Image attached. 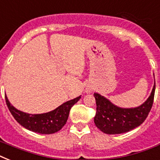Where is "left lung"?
Masks as SVG:
<instances>
[{
    "label": "left lung",
    "mask_w": 160,
    "mask_h": 160,
    "mask_svg": "<svg viewBox=\"0 0 160 160\" xmlns=\"http://www.w3.org/2000/svg\"><path fill=\"white\" fill-rule=\"evenodd\" d=\"M154 91L155 81L149 98L142 105L134 108L117 106L105 96L95 93L96 114L94 122L95 125L103 133L108 134H124L135 129L148 116L153 105Z\"/></svg>",
    "instance_id": "1"
}]
</instances>
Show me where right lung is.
<instances>
[{"mask_svg":"<svg viewBox=\"0 0 160 160\" xmlns=\"http://www.w3.org/2000/svg\"><path fill=\"white\" fill-rule=\"evenodd\" d=\"M81 96L63 103L54 110L43 114H28L19 110L11 105L6 95V102L9 110L21 126L30 131L42 134L56 133L62 129L67 121L71 107L79 101Z\"/></svg>","mask_w":160,"mask_h":160,"instance_id":"obj_1","label":"right lung"}]
</instances>
